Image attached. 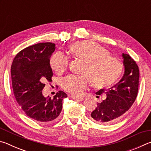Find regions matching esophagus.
<instances>
[{
	"mask_svg": "<svg viewBox=\"0 0 151 151\" xmlns=\"http://www.w3.org/2000/svg\"><path fill=\"white\" fill-rule=\"evenodd\" d=\"M72 98H73V99H74V100H76V101H83L84 99H85L83 98V97H76V96H73Z\"/></svg>",
	"mask_w": 151,
	"mask_h": 151,
	"instance_id": "34e87169",
	"label": "esophagus"
}]
</instances>
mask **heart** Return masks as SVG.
Segmentation results:
<instances>
[{
  "label": "heart",
  "mask_w": 151,
  "mask_h": 151,
  "mask_svg": "<svg viewBox=\"0 0 151 151\" xmlns=\"http://www.w3.org/2000/svg\"><path fill=\"white\" fill-rule=\"evenodd\" d=\"M74 57L85 62L83 76L69 75L63 79V88L75 96H81L90 84L97 88L111 85L119 78L122 65L118 58L109 55V51L97 43L88 41L76 42L70 46ZM50 66L58 73L65 71L69 63L68 58L61 52L52 56Z\"/></svg>",
  "instance_id": "obj_1"
}]
</instances>
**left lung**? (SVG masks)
<instances>
[{"mask_svg": "<svg viewBox=\"0 0 151 151\" xmlns=\"http://www.w3.org/2000/svg\"><path fill=\"white\" fill-rule=\"evenodd\" d=\"M124 75L118 83L109 89H100L96 94H106V99L91 112L94 121L103 124L115 122L129 111L136 99L139 88V70L135 61L122 53Z\"/></svg>", "mask_w": 151, "mask_h": 151, "instance_id": "8db88e82", "label": "left lung"}]
</instances>
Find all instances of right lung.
<instances>
[{
	"mask_svg": "<svg viewBox=\"0 0 151 151\" xmlns=\"http://www.w3.org/2000/svg\"><path fill=\"white\" fill-rule=\"evenodd\" d=\"M52 42L38 43L18 53L11 66L12 88L18 104L27 115L42 122H52L59 116L63 100L67 95L59 91L53 99L42 94L47 80L53 75L50 58L55 50Z\"/></svg>",
	"mask_w": 151,
	"mask_h": 151,
	"instance_id": "obj_1",
	"label": "right lung"
}]
</instances>
